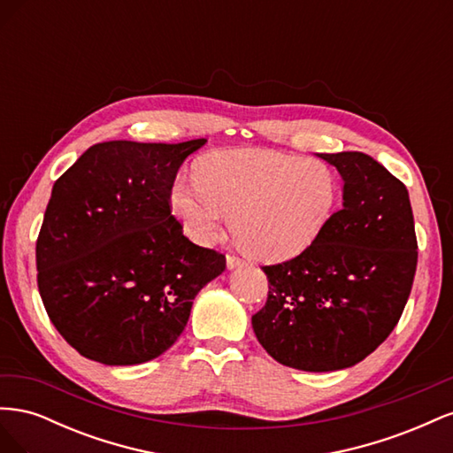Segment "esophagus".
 I'll return each instance as SVG.
<instances>
[{
  "label": "esophagus",
  "mask_w": 453,
  "mask_h": 453,
  "mask_svg": "<svg viewBox=\"0 0 453 453\" xmlns=\"http://www.w3.org/2000/svg\"><path fill=\"white\" fill-rule=\"evenodd\" d=\"M226 265H228V268H240L245 265V260L240 255L230 253V255H226Z\"/></svg>",
  "instance_id": "34e87169"
}]
</instances>
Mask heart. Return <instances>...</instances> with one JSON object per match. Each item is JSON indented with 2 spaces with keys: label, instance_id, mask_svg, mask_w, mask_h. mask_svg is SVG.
I'll use <instances>...</instances> for the list:
<instances>
[{
  "label": "heart",
  "instance_id": "heart-1",
  "mask_svg": "<svg viewBox=\"0 0 453 453\" xmlns=\"http://www.w3.org/2000/svg\"><path fill=\"white\" fill-rule=\"evenodd\" d=\"M340 180L326 162L278 150H221L200 160L196 180L180 177L170 203L187 234L213 243L232 215V232L268 260L306 251L331 223Z\"/></svg>",
  "mask_w": 453,
  "mask_h": 453
}]
</instances>
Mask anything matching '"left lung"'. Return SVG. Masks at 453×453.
Masks as SVG:
<instances>
[{
  "mask_svg": "<svg viewBox=\"0 0 453 453\" xmlns=\"http://www.w3.org/2000/svg\"><path fill=\"white\" fill-rule=\"evenodd\" d=\"M321 158L344 180V205L306 251L263 266L268 298L251 318L268 355L306 372L353 366L386 342L418 265L404 183L357 150Z\"/></svg>",
  "mask_w": 453,
  "mask_h": 453,
  "instance_id": "8db88e82",
  "label": "left lung"
}]
</instances>
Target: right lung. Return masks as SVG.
<instances>
[{
    "instance_id": "add662e5",
    "label": "right lung",
    "mask_w": 453,
    "mask_h": 453,
    "mask_svg": "<svg viewBox=\"0 0 453 453\" xmlns=\"http://www.w3.org/2000/svg\"><path fill=\"white\" fill-rule=\"evenodd\" d=\"M203 143H98L54 183L35 243L37 287L83 357H158L185 331L198 291L226 268L172 215L177 170Z\"/></svg>"
}]
</instances>
